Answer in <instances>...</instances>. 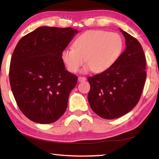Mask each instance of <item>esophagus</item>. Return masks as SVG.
Listing matches in <instances>:
<instances>
[{
  "label": "esophagus",
  "instance_id": "obj_1",
  "mask_svg": "<svg viewBox=\"0 0 159 159\" xmlns=\"http://www.w3.org/2000/svg\"><path fill=\"white\" fill-rule=\"evenodd\" d=\"M78 80H79V82H84L86 80V78L84 77H78Z\"/></svg>",
  "mask_w": 159,
  "mask_h": 159
}]
</instances>
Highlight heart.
I'll use <instances>...</instances> for the list:
<instances>
[{
    "label": "heart",
    "mask_w": 159,
    "mask_h": 159,
    "mask_svg": "<svg viewBox=\"0 0 159 159\" xmlns=\"http://www.w3.org/2000/svg\"><path fill=\"white\" fill-rule=\"evenodd\" d=\"M74 48H65L61 57L71 72H77L84 62V71L103 72L111 68L120 57L124 44L121 37L104 30H89L74 42Z\"/></svg>",
    "instance_id": "b5f03b06"
}]
</instances>
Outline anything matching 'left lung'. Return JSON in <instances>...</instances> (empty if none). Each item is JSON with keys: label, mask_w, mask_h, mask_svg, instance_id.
I'll return each mask as SVG.
<instances>
[{"label": "left lung", "mask_w": 159, "mask_h": 159, "mask_svg": "<svg viewBox=\"0 0 159 159\" xmlns=\"http://www.w3.org/2000/svg\"><path fill=\"white\" fill-rule=\"evenodd\" d=\"M120 30L125 37V51L108 70L88 78L90 107L106 119L123 116L137 105L146 79V59L140 43Z\"/></svg>", "instance_id": "left-lung-1"}]
</instances>
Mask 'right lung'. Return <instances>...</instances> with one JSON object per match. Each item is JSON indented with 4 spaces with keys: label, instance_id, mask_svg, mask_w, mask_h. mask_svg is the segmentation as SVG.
I'll return each mask as SVG.
<instances>
[{
    "label": "right lung",
    "instance_id": "add662e5",
    "mask_svg": "<svg viewBox=\"0 0 159 159\" xmlns=\"http://www.w3.org/2000/svg\"><path fill=\"white\" fill-rule=\"evenodd\" d=\"M77 32L71 27H38L15 48L11 88L19 109L34 122H55L66 111L77 77L66 70L61 54Z\"/></svg>",
    "mask_w": 159,
    "mask_h": 159
}]
</instances>
